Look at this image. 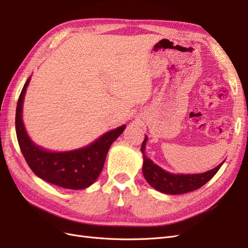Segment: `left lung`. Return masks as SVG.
<instances>
[{
    "instance_id": "1",
    "label": "left lung",
    "mask_w": 248,
    "mask_h": 248,
    "mask_svg": "<svg viewBox=\"0 0 248 248\" xmlns=\"http://www.w3.org/2000/svg\"><path fill=\"white\" fill-rule=\"evenodd\" d=\"M147 137L142 141L140 151L144 157V163H142V174H144L147 182L151 185L153 188L163 193L168 194H181L189 191H193L201 188L205 185L210 179L213 178L220 167L222 166V161L219 166L202 172V174H193V175H175L162 170L160 167L155 164L151 159H149L145 154Z\"/></svg>"
}]
</instances>
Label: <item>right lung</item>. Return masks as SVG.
Segmentation results:
<instances>
[{
	"label": "right lung",
	"mask_w": 248,
	"mask_h": 248,
	"mask_svg": "<svg viewBox=\"0 0 248 248\" xmlns=\"http://www.w3.org/2000/svg\"><path fill=\"white\" fill-rule=\"evenodd\" d=\"M30 77L22 88L16 107V129L20 151L34 174L44 181L68 189H84L99 177L107 154L126 125L104 133L87 147L67 152H50L35 145L22 122V103Z\"/></svg>",
	"instance_id": "add662e5"
}]
</instances>
